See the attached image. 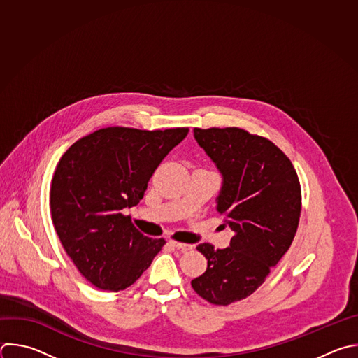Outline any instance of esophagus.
Here are the masks:
<instances>
[{"mask_svg": "<svg viewBox=\"0 0 358 358\" xmlns=\"http://www.w3.org/2000/svg\"><path fill=\"white\" fill-rule=\"evenodd\" d=\"M170 245H171L174 249L180 250V252H189V250H192V245H188V243H180V242L170 241Z\"/></svg>", "mask_w": 358, "mask_h": 358, "instance_id": "1", "label": "esophagus"}]
</instances>
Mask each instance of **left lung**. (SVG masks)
Instances as JSON below:
<instances>
[{
  "mask_svg": "<svg viewBox=\"0 0 358 358\" xmlns=\"http://www.w3.org/2000/svg\"><path fill=\"white\" fill-rule=\"evenodd\" d=\"M222 176L216 210L233 230L230 245H198L206 271L194 291L213 305L252 295L289 249L301 215V185L291 160L268 139L239 128L194 129Z\"/></svg>",
  "mask_w": 358,
  "mask_h": 358,
  "instance_id": "obj_1",
  "label": "left lung"
}]
</instances>
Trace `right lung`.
I'll return each instance as SVG.
<instances>
[{"mask_svg": "<svg viewBox=\"0 0 358 358\" xmlns=\"http://www.w3.org/2000/svg\"><path fill=\"white\" fill-rule=\"evenodd\" d=\"M188 128H105L77 141L60 159L50 189L59 239L78 271L96 288L122 291L164 246L124 215L139 203L162 160Z\"/></svg>", "mask_w": 358, "mask_h": 358, "instance_id": "add662e5", "label": "right lung"}]
</instances>
